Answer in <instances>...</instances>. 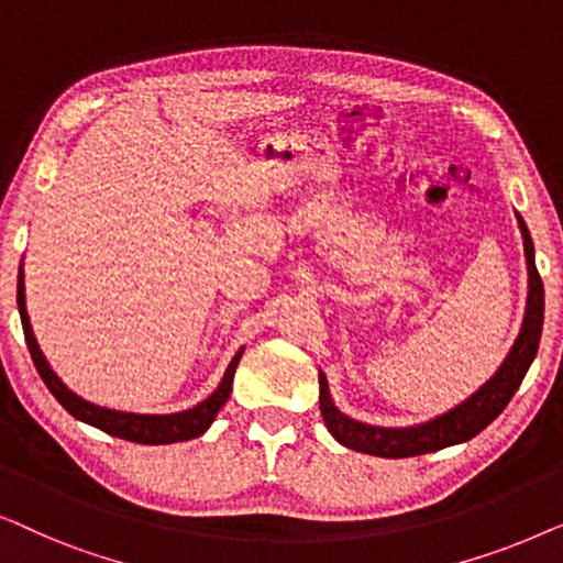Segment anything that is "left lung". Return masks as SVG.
<instances>
[{"label":"left lung","instance_id":"8db88e82","mask_svg":"<svg viewBox=\"0 0 563 563\" xmlns=\"http://www.w3.org/2000/svg\"><path fill=\"white\" fill-rule=\"evenodd\" d=\"M518 225L528 258V307L518 341L507 353L503 366L497 368V374L482 389H476L466 402L453 407L451 412L412 428H376L345 418L330 399L325 374H320V412L338 443H343L345 449L372 453V456L382 459L420 456V453L441 451L445 445L472 441L476 433H482L505 410L515 391H518L520 382L526 379L530 364H533L543 330V282L536 268L533 241H530V233L520 214Z\"/></svg>","mask_w":563,"mask_h":563}]
</instances>
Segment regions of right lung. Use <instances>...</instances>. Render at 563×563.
<instances>
[{"mask_svg": "<svg viewBox=\"0 0 563 563\" xmlns=\"http://www.w3.org/2000/svg\"><path fill=\"white\" fill-rule=\"evenodd\" d=\"M18 307H20L22 330H25L27 351H30V356H33V364L37 368V374H41V379L45 382V387L51 389V395L56 397L76 420L89 422V426L104 430V433H110L114 438H125V441L145 443V445L189 441V438L202 435L205 430L212 426L214 415L220 412V407L228 402L230 391H233V376H235L238 361H241L243 351H238L235 358L230 361V366H228L225 376H222L220 387L214 389L212 395L205 399V402L191 407V410L174 412V415H135V412H118V410H107V407L91 405V402H87V399H81L79 395H74V391L68 389L66 384L58 379L56 372L48 366V361H45L41 345H37L35 335H33V328H30V318L25 310V284H22V268H20V279H18Z\"/></svg>", "mask_w": 563, "mask_h": 563, "instance_id": "obj_1", "label": "right lung"}]
</instances>
